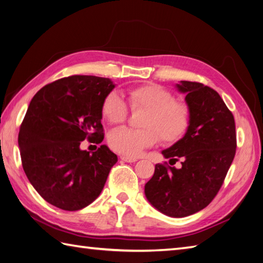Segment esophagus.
Segmentation results:
<instances>
[{
  "mask_svg": "<svg viewBox=\"0 0 263 263\" xmlns=\"http://www.w3.org/2000/svg\"><path fill=\"white\" fill-rule=\"evenodd\" d=\"M121 159L126 163H135L138 161L137 157H128V156H121Z\"/></svg>",
  "mask_w": 263,
  "mask_h": 263,
  "instance_id": "1",
  "label": "esophagus"
}]
</instances>
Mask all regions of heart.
Listing matches in <instances>:
<instances>
[{
    "label": "heart",
    "instance_id": "obj_1",
    "mask_svg": "<svg viewBox=\"0 0 263 263\" xmlns=\"http://www.w3.org/2000/svg\"><path fill=\"white\" fill-rule=\"evenodd\" d=\"M128 98L133 109H146L140 121L142 128L118 127L112 130L108 137L112 151L124 156H137L145 148L155 145L158 136L162 141L171 143L178 141L187 132L190 122L189 108L182 102L174 101L173 95L163 86H138L130 90ZM102 114L112 124L124 122L127 116L124 99L117 92H111L102 105Z\"/></svg>",
    "mask_w": 263,
    "mask_h": 263
}]
</instances>
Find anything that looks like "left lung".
<instances>
[{
	"label": "left lung",
	"mask_w": 263,
	"mask_h": 263,
	"mask_svg": "<svg viewBox=\"0 0 263 263\" xmlns=\"http://www.w3.org/2000/svg\"><path fill=\"white\" fill-rule=\"evenodd\" d=\"M176 87L186 95L190 122L184 136L162 154L174 163L181 158L182 166L156 164L145 195L159 212L183 218L206 208L222 186L236 154V130L217 91L189 81Z\"/></svg>",
	"instance_id": "obj_1"
}]
</instances>
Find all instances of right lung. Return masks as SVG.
Wrapping results in <instances>:
<instances>
[{
  "label": "right lung",
  "mask_w": 263,
  "mask_h": 263,
  "mask_svg": "<svg viewBox=\"0 0 263 263\" xmlns=\"http://www.w3.org/2000/svg\"><path fill=\"white\" fill-rule=\"evenodd\" d=\"M115 84L74 75L43 86L28 106L18 145L24 171L46 202L65 211L91 204L104 189L117 156L106 145L82 151L87 139L104 140L102 105Z\"/></svg>",
  "instance_id": "right-lung-1"
}]
</instances>
